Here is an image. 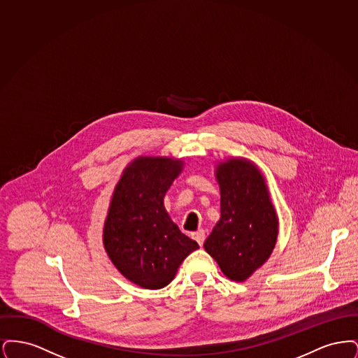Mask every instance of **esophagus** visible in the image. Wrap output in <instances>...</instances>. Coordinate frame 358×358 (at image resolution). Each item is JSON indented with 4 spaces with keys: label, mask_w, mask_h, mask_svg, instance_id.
<instances>
[{
    "label": "esophagus",
    "mask_w": 358,
    "mask_h": 358,
    "mask_svg": "<svg viewBox=\"0 0 358 358\" xmlns=\"http://www.w3.org/2000/svg\"><path fill=\"white\" fill-rule=\"evenodd\" d=\"M192 238H194V240L199 243V245H203L205 240V232L203 229H199L197 232L192 234Z\"/></svg>",
    "instance_id": "esophagus-1"
}]
</instances>
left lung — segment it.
Wrapping results in <instances>:
<instances>
[{
    "label": "left lung",
    "mask_w": 358,
    "mask_h": 358,
    "mask_svg": "<svg viewBox=\"0 0 358 358\" xmlns=\"http://www.w3.org/2000/svg\"><path fill=\"white\" fill-rule=\"evenodd\" d=\"M222 217L205 240V251L229 279L243 282L273 252L278 219L263 176L250 161L229 159L217 168Z\"/></svg>",
    "instance_id": "obj_1"
}]
</instances>
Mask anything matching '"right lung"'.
I'll return each mask as SVG.
<instances>
[{
  "label": "right lung",
  "instance_id": "obj_1",
  "mask_svg": "<svg viewBox=\"0 0 358 358\" xmlns=\"http://www.w3.org/2000/svg\"><path fill=\"white\" fill-rule=\"evenodd\" d=\"M182 162L136 158L115 187L104 222L103 243L111 262L145 289L169 285L177 268L199 244L171 222L164 197Z\"/></svg>",
  "mask_w": 358,
  "mask_h": 358
}]
</instances>
